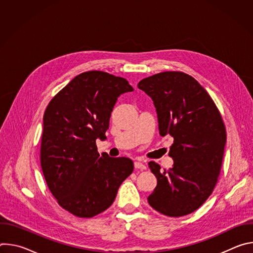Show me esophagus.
Segmentation results:
<instances>
[{
  "instance_id": "1",
  "label": "esophagus",
  "mask_w": 253,
  "mask_h": 253,
  "mask_svg": "<svg viewBox=\"0 0 253 253\" xmlns=\"http://www.w3.org/2000/svg\"><path fill=\"white\" fill-rule=\"evenodd\" d=\"M134 167H135L136 169H141V170L146 169V166L144 165L142 162H139V161H135V162H134Z\"/></svg>"
}]
</instances>
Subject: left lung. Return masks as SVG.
Returning a JSON list of instances; mask_svg holds the SVG:
<instances>
[{"label":"left lung","mask_w":253,"mask_h":253,"mask_svg":"<svg viewBox=\"0 0 253 253\" xmlns=\"http://www.w3.org/2000/svg\"><path fill=\"white\" fill-rule=\"evenodd\" d=\"M138 88L153 100L160 135L174 138L171 168L148 163L157 178L148 203L170 217L192 213L210 196L220 173L226 143L220 112L207 91L183 72L155 74Z\"/></svg>","instance_id":"1"}]
</instances>
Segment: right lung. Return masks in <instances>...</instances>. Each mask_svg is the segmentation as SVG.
Listing matches in <instances>:
<instances>
[{
  "mask_svg": "<svg viewBox=\"0 0 253 253\" xmlns=\"http://www.w3.org/2000/svg\"><path fill=\"white\" fill-rule=\"evenodd\" d=\"M133 88L102 71L76 76L48 104L43 118L41 167L47 185L65 210L90 218L109 208L133 161L97 151L106 138L118 97Z\"/></svg>",
  "mask_w": 253,
  "mask_h": 253,
  "instance_id": "right-lung-1",
  "label": "right lung"
}]
</instances>
